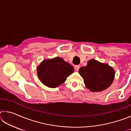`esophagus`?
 <instances>
[{
    "mask_svg": "<svg viewBox=\"0 0 131 131\" xmlns=\"http://www.w3.org/2000/svg\"><path fill=\"white\" fill-rule=\"evenodd\" d=\"M80 68V66L79 65H76V66H74V69H75V70H76V71H78V70H79Z\"/></svg>",
    "mask_w": 131,
    "mask_h": 131,
    "instance_id": "esophagus-1",
    "label": "esophagus"
}]
</instances>
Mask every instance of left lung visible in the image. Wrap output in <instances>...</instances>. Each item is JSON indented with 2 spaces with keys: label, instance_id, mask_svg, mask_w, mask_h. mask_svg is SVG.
I'll return each mask as SVG.
<instances>
[{
  "label": "left lung",
  "instance_id": "8db88e82",
  "mask_svg": "<svg viewBox=\"0 0 131 131\" xmlns=\"http://www.w3.org/2000/svg\"><path fill=\"white\" fill-rule=\"evenodd\" d=\"M79 73L84 79L85 87L94 92L107 89L115 77V71L112 66L94 59L88 61L87 66L80 68Z\"/></svg>",
  "mask_w": 131,
  "mask_h": 131
}]
</instances>
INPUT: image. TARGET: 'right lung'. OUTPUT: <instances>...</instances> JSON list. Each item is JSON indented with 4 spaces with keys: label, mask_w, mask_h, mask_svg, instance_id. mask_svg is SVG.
<instances>
[{
    "label": "right lung",
    "mask_w": 131,
    "mask_h": 131,
    "mask_svg": "<svg viewBox=\"0 0 131 131\" xmlns=\"http://www.w3.org/2000/svg\"><path fill=\"white\" fill-rule=\"evenodd\" d=\"M74 68L62 58L44 59L37 67V76L42 83L49 88H57L74 72Z\"/></svg>",
    "instance_id": "right-lung-1"
}]
</instances>
